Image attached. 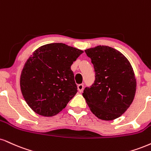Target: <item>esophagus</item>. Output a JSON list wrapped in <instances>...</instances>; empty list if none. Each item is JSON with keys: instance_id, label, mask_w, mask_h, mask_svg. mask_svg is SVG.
<instances>
[{"instance_id": "esophagus-1", "label": "esophagus", "mask_w": 151, "mask_h": 151, "mask_svg": "<svg viewBox=\"0 0 151 151\" xmlns=\"http://www.w3.org/2000/svg\"><path fill=\"white\" fill-rule=\"evenodd\" d=\"M77 88H78V90H79V91L81 93V92L83 91V84L82 83H81V84H79L77 86Z\"/></svg>"}]
</instances>
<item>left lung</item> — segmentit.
I'll list each match as a JSON object with an SVG mask.
<instances>
[{"label":"left lung","mask_w":151,"mask_h":151,"mask_svg":"<svg viewBox=\"0 0 151 151\" xmlns=\"http://www.w3.org/2000/svg\"><path fill=\"white\" fill-rule=\"evenodd\" d=\"M96 73L93 84L83 90L91 111L103 120L117 119L133 102L137 81L127 58L116 49L98 46L85 50Z\"/></svg>","instance_id":"obj_1"}]
</instances>
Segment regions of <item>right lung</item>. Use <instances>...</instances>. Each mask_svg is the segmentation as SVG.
<instances>
[{"label":"right lung","instance_id":"add662e5","mask_svg":"<svg viewBox=\"0 0 151 151\" xmlns=\"http://www.w3.org/2000/svg\"><path fill=\"white\" fill-rule=\"evenodd\" d=\"M83 52L65 43L39 47L22 71L20 88L29 106L45 117L57 115L77 92L71 65Z\"/></svg>","mask_w":151,"mask_h":151}]
</instances>
